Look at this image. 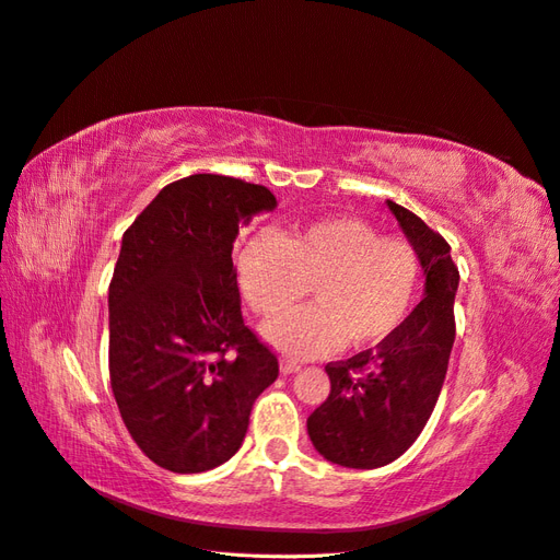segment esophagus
Wrapping results in <instances>:
<instances>
[{"label":"esophagus","mask_w":560,"mask_h":560,"mask_svg":"<svg viewBox=\"0 0 560 560\" xmlns=\"http://www.w3.org/2000/svg\"><path fill=\"white\" fill-rule=\"evenodd\" d=\"M302 365L298 363V360H293V358H283L281 360V372L283 374H293V372H298Z\"/></svg>","instance_id":"1"}]
</instances>
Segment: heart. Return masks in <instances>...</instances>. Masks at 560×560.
<instances>
[{
    "label": "heart",
    "instance_id": "b5f03b06",
    "mask_svg": "<svg viewBox=\"0 0 560 560\" xmlns=\"http://www.w3.org/2000/svg\"><path fill=\"white\" fill-rule=\"evenodd\" d=\"M237 272L260 316L291 310L312 285L314 304L269 320L265 337L291 355H318L345 339L351 349H368L398 332L419 300L423 262L409 240L335 215L281 237L256 234L240 250Z\"/></svg>",
    "mask_w": 560,
    "mask_h": 560
}]
</instances>
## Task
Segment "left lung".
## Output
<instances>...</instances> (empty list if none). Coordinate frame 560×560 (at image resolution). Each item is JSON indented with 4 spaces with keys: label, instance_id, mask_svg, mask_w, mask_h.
<instances>
[{
    "label": "left lung",
    "instance_id": "8db88e82",
    "mask_svg": "<svg viewBox=\"0 0 560 560\" xmlns=\"http://www.w3.org/2000/svg\"><path fill=\"white\" fill-rule=\"evenodd\" d=\"M388 209L419 248L425 298L374 351L326 365L330 395L306 419L318 454L358 470L388 465L417 442L438 405L456 337L458 267L451 246L417 213L390 200Z\"/></svg>",
    "mask_w": 560,
    "mask_h": 560
}]
</instances>
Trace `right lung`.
<instances>
[{"label": "right lung", "mask_w": 560, "mask_h": 560, "mask_svg": "<svg viewBox=\"0 0 560 560\" xmlns=\"http://www.w3.org/2000/svg\"><path fill=\"white\" fill-rule=\"evenodd\" d=\"M265 186L192 174L125 230L109 283V376L125 428L155 465L195 475L230 460L279 360L244 326L232 246L272 211Z\"/></svg>", "instance_id": "obj_1"}]
</instances>
